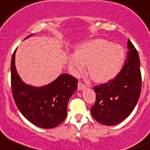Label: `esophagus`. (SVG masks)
I'll list each match as a JSON object with an SVG mask.
<instances>
[{"instance_id":"1","label":"esophagus","mask_w":150,"mask_h":150,"mask_svg":"<svg viewBox=\"0 0 150 150\" xmlns=\"http://www.w3.org/2000/svg\"><path fill=\"white\" fill-rule=\"evenodd\" d=\"M86 86L84 85V84H83L82 83L79 82L78 83V89L79 90V91H81V90H83L84 88H86Z\"/></svg>"}]
</instances>
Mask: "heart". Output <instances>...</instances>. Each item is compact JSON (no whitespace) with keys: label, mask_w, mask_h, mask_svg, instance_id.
Instances as JSON below:
<instances>
[{"label":"heart","mask_w":150,"mask_h":150,"mask_svg":"<svg viewBox=\"0 0 150 150\" xmlns=\"http://www.w3.org/2000/svg\"><path fill=\"white\" fill-rule=\"evenodd\" d=\"M123 49L105 40H94L78 47L72 55L69 64L76 72H82L85 65L88 75L97 83H105L117 75L124 62Z\"/></svg>","instance_id":"b5f03b06"}]
</instances>
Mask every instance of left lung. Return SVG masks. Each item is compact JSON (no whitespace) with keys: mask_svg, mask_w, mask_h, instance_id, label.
<instances>
[{"mask_svg":"<svg viewBox=\"0 0 150 150\" xmlns=\"http://www.w3.org/2000/svg\"><path fill=\"white\" fill-rule=\"evenodd\" d=\"M124 67L114 79L94 87L96 102L91 116L101 124L116 125L130 116L139 101L142 88L140 60L130 40Z\"/></svg>","mask_w":150,"mask_h":150,"instance_id":"8db88e82","label":"left lung"}]
</instances>
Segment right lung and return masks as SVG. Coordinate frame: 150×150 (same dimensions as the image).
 <instances>
[{
	"label": "right lung",
	"instance_id": "obj_1",
	"mask_svg": "<svg viewBox=\"0 0 150 150\" xmlns=\"http://www.w3.org/2000/svg\"><path fill=\"white\" fill-rule=\"evenodd\" d=\"M15 53L16 50L11 57V83L13 97L19 110L26 120L37 127H56L66 119L68 101L76 91L78 80L69 74H62L43 86L28 85L17 72Z\"/></svg>",
	"mask_w": 150,
	"mask_h": 150
}]
</instances>
